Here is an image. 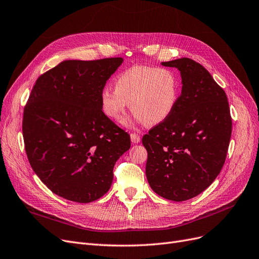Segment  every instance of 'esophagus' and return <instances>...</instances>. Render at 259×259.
<instances>
[{
	"mask_svg": "<svg viewBox=\"0 0 259 259\" xmlns=\"http://www.w3.org/2000/svg\"><path fill=\"white\" fill-rule=\"evenodd\" d=\"M130 138H131L132 143H140V141H141V137L139 135H137V133H131Z\"/></svg>",
	"mask_w": 259,
	"mask_h": 259,
	"instance_id": "obj_1",
	"label": "esophagus"
}]
</instances>
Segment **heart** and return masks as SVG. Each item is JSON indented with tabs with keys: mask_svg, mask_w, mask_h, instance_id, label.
<instances>
[{
	"mask_svg": "<svg viewBox=\"0 0 259 259\" xmlns=\"http://www.w3.org/2000/svg\"><path fill=\"white\" fill-rule=\"evenodd\" d=\"M115 90L100 92L102 112L114 121H120L130 109L138 120L152 126L173 113L179 99L180 80L176 71L155 66L135 65L115 79Z\"/></svg>",
	"mask_w": 259,
	"mask_h": 259,
	"instance_id": "b5f03b06",
	"label": "heart"
}]
</instances>
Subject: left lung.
<instances>
[{"mask_svg":"<svg viewBox=\"0 0 259 259\" xmlns=\"http://www.w3.org/2000/svg\"><path fill=\"white\" fill-rule=\"evenodd\" d=\"M181 73L176 108L142 139L146 177L155 192L183 202L202 193L221 171L232 136L226 94L204 66L183 57L162 63Z\"/></svg>","mask_w":259,"mask_h":259,"instance_id":"8db88e82","label":"left lung"}]
</instances>
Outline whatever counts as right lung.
Returning <instances> with one entry per match:
<instances>
[{
    "mask_svg": "<svg viewBox=\"0 0 259 259\" xmlns=\"http://www.w3.org/2000/svg\"><path fill=\"white\" fill-rule=\"evenodd\" d=\"M121 57L64 61L42 73L23 111L28 162L53 193L91 203L108 192L130 136L102 112L100 92Z\"/></svg>",
    "mask_w": 259,
    "mask_h": 259,
    "instance_id": "add662e5",
    "label": "right lung"
}]
</instances>
